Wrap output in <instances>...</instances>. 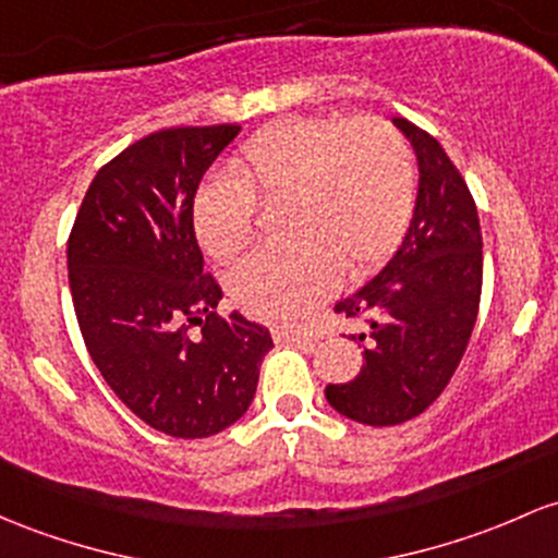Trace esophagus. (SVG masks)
<instances>
[{
  "label": "esophagus",
  "mask_w": 558,
  "mask_h": 558,
  "mask_svg": "<svg viewBox=\"0 0 558 558\" xmlns=\"http://www.w3.org/2000/svg\"><path fill=\"white\" fill-rule=\"evenodd\" d=\"M272 339L278 344H312V333H304V330H293V328H275Z\"/></svg>",
  "instance_id": "esophagus-1"
}]
</instances>
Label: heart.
<instances>
[{"mask_svg": "<svg viewBox=\"0 0 558 558\" xmlns=\"http://www.w3.org/2000/svg\"><path fill=\"white\" fill-rule=\"evenodd\" d=\"M256 198H289V241L254 248L228 275L232 302L265 323L293 326L336 291L341 269L360 275L384 259L413 206L405 140L381 119L299 116L259 132L232 161V177L204 182L193 228L214 259H230L254 232Z\"/></svg>", "mask_w": 558, "mask_h": 558, "instance_id": "heart-1", "label": "heart"}]
</instances>
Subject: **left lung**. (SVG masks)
<instances>
[{"mask_svg":"<svg viewBox=\"0 0 558 558\" xmlns=\"http://www.w3.org/2000/svg\"><path fill=\"white\" fill-rule=\"evenodd\" d=\"M418 161L413 219L395 256L336 312L363 320V368L328 384L326 400L347 418L395 426L432 405L461 363L482 293V232L474 198L442 145L395 116Z\"/></svg>","mask_w":558,"mask_h":558,"instance_id":"obj_1","label":"left lung"}]
</instances>
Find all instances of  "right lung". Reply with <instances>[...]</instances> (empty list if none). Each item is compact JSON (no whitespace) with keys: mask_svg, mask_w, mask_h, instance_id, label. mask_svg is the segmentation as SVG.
Listing matches in <instances>:
<instances>
[{"mask_svg":"<svg viewBox=\"0 0 558 558\" xmlns=\"http://www.w3.org/2000/svg\"><path fill=\"white\" fill-rule=\"evenodd\" d=\"M241 126H177L121 150L95 174L69 238V283L97 371L145 424L201 439L254 400L272 336L241 312L217 315L193 201ZM190 325H201L195 335Z\"/></svg>","mask_w":558,"mask_h":558,"instance_id":"1","label":"right lung"}]
</instances>
